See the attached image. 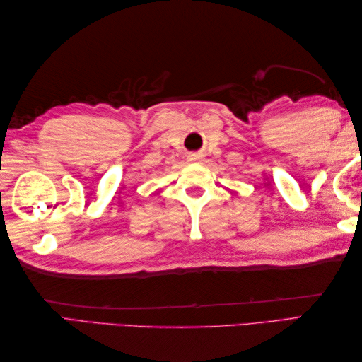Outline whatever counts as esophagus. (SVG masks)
Segmentation results:
<instances>
[{
  "mask_svg": "<svg viewBox=\"0 0 362 362\" xmlns=\"http://www.w3.org/2000/svg\"><path fill=\"white\" fill-rule=\"evenodd\" d=\"M204 158V156L201 152H194V153H189L188 156V161H193V163H196V161H201Z\"/></svg>",
  "mask_w": 362,
  "mask_h": 362,
  "instance_id": "esophagus-1",
  "label": "esophagus"
}]
</instances>
